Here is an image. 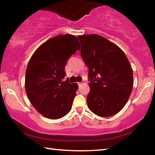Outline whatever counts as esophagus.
Returning <instances> with one entry per match:
<instances>
[{
  "label": "esophagus",
  "instance_id": "1",
  "mask_svg": "<svg viewBox=\"0 0 155 155\" xmlns=\"http://www.w3.org/2000/svg\"><path fill=\"white\" fill-rule=\"evenodd\" d=\"M77 84H78V86H81V85H82V83H77Z\"/></svg>",
  "mask_w": 155,
  "mask_h": 155
}]
</instances>
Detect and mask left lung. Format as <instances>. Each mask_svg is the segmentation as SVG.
<instances>
[{
  "label": "left lung",
  "mask_w": 155,
  "mask_h": 155,
  "mask_svg": "<svg viewBox=\"0 0 155 155\" xmlns=\"http://www.w3.org/2000/svg\"><path fill=\"white\" fill-rule=\"evenodd\" d=\"M78 38L81 55L89 68V109L103 117L117 114L127 103L133 85V70L127 56L101 35H84Z\"/></svg>",
  "instance_id": "obj_1"
}]
</instances>
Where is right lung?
<instances>
[{
    "label": "right lung",
    "mask_w": 155,
    "mask_h": 155,
    "mask_svg": "<svg viewBox=\"0 0 155 155\" xmlns=\"http://www.w3.org/2000/svg\"><path fill=\"white\" fill-rule=\"evenodd\" d=\"M80 49L77 37L60 35L39 47L26 70L25 89L28 98L40 114L59 119L70 112L78 89L77 83L65 81L68 59Z\"/></svg>",
    "instance_id": "add662e5"
}]
</instances>
